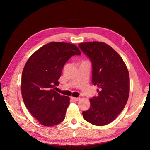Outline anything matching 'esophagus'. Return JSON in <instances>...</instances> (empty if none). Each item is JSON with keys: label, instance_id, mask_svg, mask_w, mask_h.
<instances>
[{"label": "esophagus", "instance_id": "34e87169", "mask_svg": "<svg viewBox=\"0 0 150 150\" xmlns=\"http://www.w3.org/2000/svg\"><path fill=\"white\" fill-rule=\"evenodd\" d=\"M71 99L73 100V101H78L79 100H80V97H71Z\"/></svg>", "mask_w": 150, "mask_h": 150}]
</instances>
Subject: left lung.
I'll use <instances>...</instances> for the list:
<instances>
[{
    "label": "left lung",
    "mask_w": 150,
    "mask_h": 150,
    "mask_svg": "<svg viewBox=\"0 0 150 150\" xmlns=\"http://www.w3.org/2000/svg\"><path fill=\"white\" fill-rule=\"evenodd\" d=\"M92 64V83L98 95L92 97L90 108L82 111L84 119L93 125L112 122L125 107L129 93L128 70L122 59L112 47L101 42L79 44Z\"/></svg>",
    "instance_id": "obj_1"
}]
</instances>
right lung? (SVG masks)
Instances as JSON below:
<instances>
[{
  "mask_svg": "<svg viewBox=\"0 0 150 150\" xmlns=\"http://www.w3.org/2000/svg\"><path fill=\"white\" fill-rule=\"evenodd\" d=\"M81 52L74 44L53 42L36 51L24 66L21 91L25 106L42 125L62 122L69 104V97L55 90L66 62Z\"/></svg>",
  "mask_w": 150,
  "mask_h": 150,
  "instance_id": "add662e5",
  "label": "right lung"
}]
</instances>
